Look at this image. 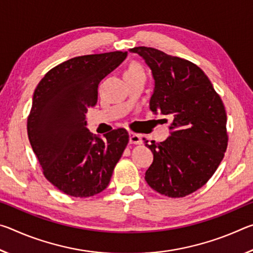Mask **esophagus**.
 Wrapping results in <instances>:
<instances>
[{
	"instance_id": "esophagus-1",
	"label": "esophagus",
	"mask_w": 253,
	"mask_h": 253,
	"mask_svg": "<svg viewBox=\"0 0 253 253\" xmlns=\"http://www.w3.org/2000/svg\"><path fill=\"white\" fill-rule=\"evenodd\" d=\"M129 143L130 144H135V145H139L143 143L142 136L138 134H135V132H129Z\"/></svg>"
}]
</instances>
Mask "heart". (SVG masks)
I'll return each mask as SVG.
<instances>
[{
  "mask_svg": "<svg viewBox=\"0 0 253 253\" xmlns=\"http://www.w3.org/2000/svg\"><path fill=\"white\" fill-rule=\"evenodd\" d=\"M136 71H143L142 67H140L138 63H130V66L127 68V70L125 74H129V72H136Z\"/></svg>",
  "mask_w": 253,
  "mask_h": 253,
  "instance_id": "1",
  "label": "heart"
}]
</instances>
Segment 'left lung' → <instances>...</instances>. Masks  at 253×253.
Returning a JSON list of instances; mask_svg holds the SVG:
<instances>
[{"label":"left lung","mask_w":253,"mask_h":253,"mask_svg":"<svg viewBox=\"0 0 253 253\" xmlns=\"http://www.w3.org/2000/svg\"><path fill=\"white\" fill-rule=\"evenodd\" d=\"M129 51L152 70L155 87L149 108L172 118L168 139L148 144L144 138L154 155L145 179L158 193L183 198L202 187L223 160L228 146L224 105L208 76L188 60L147 46Z\"/></svg>","instance_id":"left-lung-1"}]
</instances>
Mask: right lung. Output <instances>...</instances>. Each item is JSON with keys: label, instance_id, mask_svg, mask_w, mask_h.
<instances>
[{"label": "right lung", "instance_id": "obj_1", "mask_svg": "<svg viewBox=\"0 0 253 253\" xmlns=\"http://www.w3.org/2000/svg\"><path fill=\"white\" fill-rule=\"evenodd\" d=\"M114 51L76 57L45 74L37 85L28 136L48 181L63 193L89 198L108 186L129 140L124 128L104 138L91 134L85 113L97 104L98 84L126 59Z\"/></svg>", "mask_w": 253, "mask_h": 253}]
</instances>
